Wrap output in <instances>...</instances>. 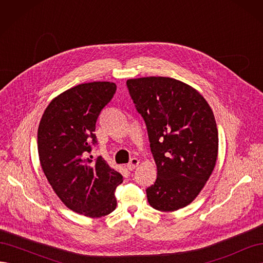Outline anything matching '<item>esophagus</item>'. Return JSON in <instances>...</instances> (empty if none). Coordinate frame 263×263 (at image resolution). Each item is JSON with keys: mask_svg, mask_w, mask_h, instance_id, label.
<instances>
[{"mask_svg": "<svg viewBox=\"0 0 263 263\" xmlns=\"http://www.w3.org/2000/svg\"><path fill=\"white\" fill-rule=\"evenodd\" d=\"M139 164V160L137 158H133L132 160H130V162L127 164V168H128V170H130V171H133L135 168H136V166Z\"/></svg>", "mask_w": 263, "mask_h": 263, "instance_id": "esophagus-1", "label": "esophagus"}]
</instances>
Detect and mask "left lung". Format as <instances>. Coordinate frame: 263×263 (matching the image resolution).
I'll return each mask as SVG.
<instances>
[{
  "mask_svg": "<svg viewBox=\"0 0 263 263\" xmlns=\"http://www.w3.org/2000/svg\"><path fill=\"white\" fill-rule=\"evenodd\" d=\"M144 118L157 180L146 190L151 208L173 212L201 192L216 163L218 130L209 103L193 87L164 77L127 80Z\"/></svg>",
  "mask_w": 263,
  "mask_h": 263,
  "instance_id": "obj_1",
  "label": "left lung"
}]
</instances>
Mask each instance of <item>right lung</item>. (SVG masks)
Instances as JSON below:
<instances>
[{"label": "right lung", "instance_id": "add662e5", "mask_svg": "<svg viewBox=\"0 0 263 263\" xmlns=\"http://www.w3.org/2000/svg\"><path fill=\"white\" fill-rule=\"evenodd\" d=\"M116 92L113 82L79 84L54 98L38 127L39 160L51 187L67 208L92 218L116 209L115 190L123 176L101 156L95 124Z\"/></svg>", "mask_w": 263, "mask_h": 263}]
</instances>
